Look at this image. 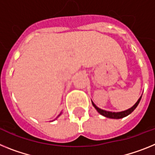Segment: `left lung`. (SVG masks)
<instances>
[{"label": "left lung", "instance_id": "1", "mask_svg": "<svg viewBox=\"0 0 155 155\" xmlns=\"http://www.w3.org/2000/svg\"><path fill=\"white\" fill-rule=\"evenodd\" d=\"M141 97H142V95L140 97L138 101L136 102V104L133 106V107H131L130 108H129V109L127 110H125V111H118V112H113V111H105V110L101 109V108H99V107H98L97 106L96 104L92 101H91V102H92L93 106L95 107V109L98 111L99 114H101V115H103V116L104 117H107V118H114V119H118V118H124V117L127 116V115H129L130 114H131V113L136 109V107H137V105L139 104L140 101L141 100Z\"/></svg>", "mask_w": 155, "mask_h": 155}]
</instances>
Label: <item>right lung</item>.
Listing matches in <instances>:
<instances>
[{
    "label": "right lung",
    "instance_id": "1",
    "mask_svg": "<svg viewBox=\"0 0 155 155\" xmlns=\"http://www.w3.org/2000/svg\"><path fill=\"white\" fill-rule=\"evenodd\" d=\"M61 113H62V112H61V113H60V114H59V115H58V117H57V118H55V119H57V118H58V117H59V116H60V115H61ZM55 119H54V120H55Z\"/></svg>",
    "mask_w": 155,
    "mask_h": 155
}]
</instances>
